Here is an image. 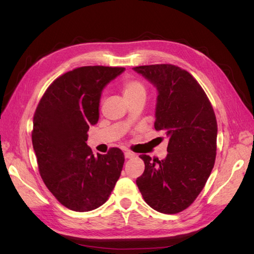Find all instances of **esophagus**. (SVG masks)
Instances as JSON below:
<instances>
[{
	"label": "esophagus",
	"mask_w": 254,
	"mask_h": 254,
	"mask_svg": "<svg viewBox=\"0 0 254 254\" xmlns=\"http://www.w3.org/2000/svg\"><path fill=\"white\" fill-rule=\"evenodd\" d=\"M134 155L133 153H131V152H128V150H127V152H124V157H126L127 159H128V158H133L134 157Z\"/></svg>",
	"instance_id": "esophagus-1"
}]
</instances>
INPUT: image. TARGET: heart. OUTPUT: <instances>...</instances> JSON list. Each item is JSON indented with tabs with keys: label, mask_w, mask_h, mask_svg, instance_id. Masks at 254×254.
<instances>
[{
	"label": "heart",
	"mask_w": 254,
	"mask_h": 254,
	"mask_svg": "<svg viewBox=\"0 0 254 254\" xmlns=\"http://www.w3.org/2000/svg\"><path fill=\"white\" fill-rule=\"evenodd\" d=\"M122 91L127 100H130L136 97H145L146 95V87L142 80L137 78L128 77L123 80Z\"/></svg>",
	"instance_id": "1"
}]
</instances>
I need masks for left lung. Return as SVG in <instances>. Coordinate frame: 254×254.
<instances>
[{"instance_id": "left-lung-1", "label": "left lung", "mask_w": 254, "mask_h": 254, "mask_svg": "<svg viewBox=\"0 0 254 254\" xmlns=\"http://www.w3.org/2000/svg\"><path fill=\"white\" fill-rule=\"evenodd\" d=\"M133 69L157 89L154 127L169 138L165 159L139 156L145 170L136 185L150 207L177 214L194 202L212 172L216 157V117L203 88L185 69L172 64Z\"/></svg>"}]
</instances>
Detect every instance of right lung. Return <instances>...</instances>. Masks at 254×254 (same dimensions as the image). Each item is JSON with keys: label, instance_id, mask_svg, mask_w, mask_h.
Segmentation results:
<instances>
[{"label": "right lung", "instance_id": "1", "mask_svg": "<svg viewBox=\"0 0 254 254\" xmlns=\"http://www.w3.org/2000/svg\"><path fill=\"white\" fill-rule=\"evenodd\" d=\"M124 67L83 66L61 75L34 116L32 146L45 185L64 206L88 212L101 206L120 178V148L93 155L87 131L99 119L101 93Z\"/></svg>", "mask_w": 254, "mask_h": 254}]
</instances>
